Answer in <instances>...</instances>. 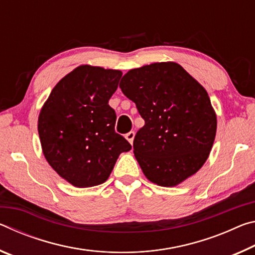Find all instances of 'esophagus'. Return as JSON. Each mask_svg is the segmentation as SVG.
<instances>
[{
  "mask_svg": "<svg viewBox=\"0 0 255 255\" xmlns=\"http://www.w3.org/2000/svg\"><path fill=\"white\" fill-rule=\"evenodd\" d=\"M133 138H135V131H129V132L126 133V139H127L130 144H132Z\"/></svg>",
  "mask_w": 255,
  "mask_h": 255,
  "instance_id": "esophagus-1",
  "label": "esophagus"
}]
</instances>
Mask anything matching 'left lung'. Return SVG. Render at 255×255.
Returning <instances> with one entry per match:
<instances>
[{"label": "left lung", "instance_id": "1", "mask_svg": "<svg viewBox=\"0 0 255 255\" xmlns=\"http://www.w3.org/2000/svg\"><path fill=\"white\" fill-rule=\"evenodd\" d=\"M119 86L145 120L133 139V154L146 178L174 187L197 173L217 129L204 86L173 62L133 68Z\"/></svg>", "mask_w": 255, "mask_h": 255}]
</instances>
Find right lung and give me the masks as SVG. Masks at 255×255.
<instances>
[{"instance_id": "right-lung-1", "label": "right lung", "mask_w": 255, "mask_h": 255, "mask_svg": "<svg viewBox=\"0 0 255 255\" xmlns=\"http://www.w3.org/2000/svg\"><path fill=\"white\" fill-rule=\"evenodd\" d=\"M123 73L82 65L56 84L38 118L47 162L77 188L106 182L116 161L131 145L115 131L109 106Z\"/></svg>"}]
</instances>
